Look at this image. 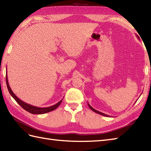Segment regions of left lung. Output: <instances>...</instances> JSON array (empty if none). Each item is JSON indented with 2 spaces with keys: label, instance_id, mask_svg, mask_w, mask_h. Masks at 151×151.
I'll use <instances>...</instances> for the list:
<instances>
[{
  "label": "left lung",
  "instance_id": "left-lung-1",
  "mask_svg": "<svg viewBox=\"0 0 151 151\" xmlns=\"http://www.w3.org/2000/svg\"><path fill=\"white\" fill-rule=\"evenodd\" d=\"M137 38H138V37H137ZM88 106H89V107L90 108L91 110H92L93 112H95V113H96L97 114H101V115H103V116H109V115H107V114H106L105 113H101V112H99L98 111L96 110V109H94L92 107H91V106H90V105L89 104V103H88Z\"/></svg>",
  "mask_w": 151,
  "mask_h": 151
}]
</instances>
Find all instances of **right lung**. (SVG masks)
I'll return each mask as SVG.
<instances>
[{"instance_id": "obj_1", "label": "right lung", "mask_w": 151, "mask_h": 151, "mask_svg": "<svg viewBox=\"0 0 151 151\" xmlns=\"http://www.w3.org/2000/svg\"><path fill=\"white\" fill-rule=\"evenodd\" d=\"M6 85H7V88L8 90L10 92V95L12 97L16 100V102L18 103V104L22 107L23 109H25V111H27L29 113H30L31 114H44V113H49L50 111H52L55 110L56 108L58 107V106L61 104V103L62 102L61 99V101H59L58 103H56L54 105H52L51 107H35V106L29 105L28 103H26L25 102H23L22 100H21L19 99L16 95H15L14 93L12 90V89L10 87L8 84V77H7V69H6Z\"/></svg>"}]
</instances>
